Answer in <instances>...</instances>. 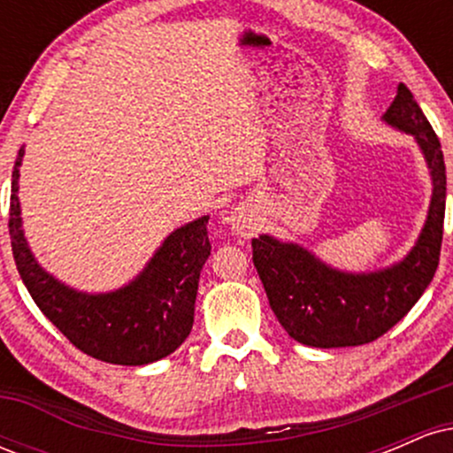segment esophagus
<instances>
[{"mask_svg": "<svg viewBox=\"0 0 453 453\" xmlns=\"http://www.w3.org/2000/svg\"><path fill=\"white\" fill-rule=\"evenodd\" d=\"M230 226H232V230L238 234V236L251 238L253 234L257 232L259 221H257L256 212L249 209V206H238V209L232 212Z\"/></svg>", "mask_w": 453, "mask_h": 453, "instance_id": "34e87169", "label": "esophagus"}]
</instances>
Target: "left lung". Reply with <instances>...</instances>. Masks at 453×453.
Here are the masks:
<instances>
[{
  "label": "left lung",
  "mask_w": 453,
  "mask_h": 453,
  "mask_svg": "<svg viewBox=\"0 0 453 453\" xmlns=\"http://www.w3.org/2000/svg\"><path fill=\"white\" fill-rule=\"evenodd\" d=\"M383 119L418 138L434 185L422 236L403 262L381 273L345 274L327 268L298 244L270 236L251 241L253 264L270 309L285 332L303 345L330 349L377 341L409 313L439 266L447 185L441 142L403 82Z\"/></svg>",
  "instance_id": "obj_1"
}]
</instances>
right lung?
Masks as SVG:
<instances>
[{
    "mask_svg": "<svg viewBox=\"0 0 453 453\" xmlns=\"http://www.w3.org/2000/svg\"><path fill=\"white\" fill-rule=\"evenodd\" d=\"M19 149L10 194V242L17 270L38 309L76 349L108 364L142 366L170 356L189 336L200 270L211 256L209 217L165 238L144 273L127 288L89 296L65 288L38 266L20 230Z\"/></svg>",
    "mask_w": 453,
    "mask_h": 453,
    "instance_id": "add662e5",
    "label": "right lung"
}]
</instances>
